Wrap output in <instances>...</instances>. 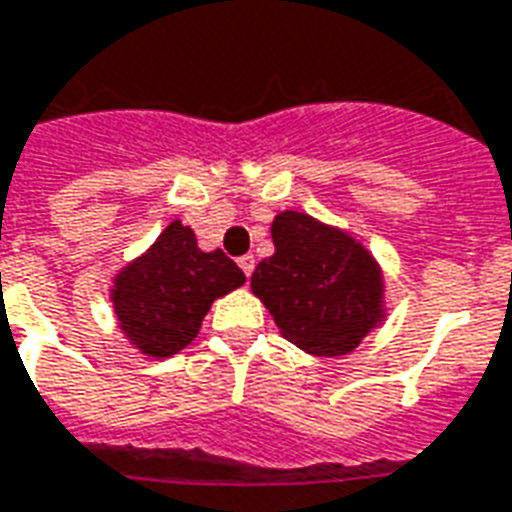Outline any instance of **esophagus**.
<instances>
[{
  "mask_svg": "<svg viewBox=\"0 0 512 512\" xmlns=\"http://www.w3.org/2000/svg\"><path fill=\"white\" fill-rule=\"evenodd\" d=\"M255 255H244V257H238V266H241V271H244L246 276H252V271H255Z\"/></svg>",
  "mask_w": 512,
  "mask_h": 512,
  "instance_id": "obj_1",
  "label": "esophagus"
}]
</instances>
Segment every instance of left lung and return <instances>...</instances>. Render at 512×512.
<instances>
[{"mask_svg": "<svg viewBox=\"0 0 512 512\" xmlns=\"http://www.w3.org/2000/svg\"><path fill=\"white\" fill-rule=\"evenodd\" d=\"M276 252L252 274V290L287 339L312 355L358 347L382 317V276L355 238L285 211L271 227Z\"/></svg>", "mask_w": 512, "mask_h": 512, "instance_id": "obj_1", "label": "left lung"}]
</instances>
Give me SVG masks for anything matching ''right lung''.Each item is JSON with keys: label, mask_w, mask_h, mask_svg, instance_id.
Here are the masks:
<instances>
[{"label": "right lung", "mask_w": 512, "mask_h": 512, "mask_svg": "<svg viewBox=\"0 0 512 512\" xmlns=\"http://www.w3.org/2000/svg\"><path fill=\"white\" fill-rule=\"evenodd\" d=\"M246 282L222 252H200L181 222L165 227L154 246L116 276L113 306L121 331L151 358L184 350L200 331L211 301Z\"/></svg>", "instance_id": "right-lung-1"}]
</instances>
